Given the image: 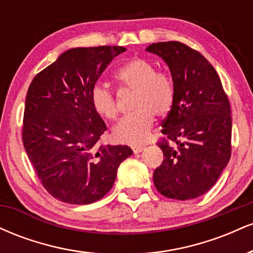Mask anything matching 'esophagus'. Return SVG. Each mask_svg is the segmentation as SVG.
<instances>
[{"label":"esophagus","instance_id":"obj_1","mask_svg":"<svg viewBox=\"0 0 253 253\" xmlns=\"http://www.w3.org/2000/svg\"><path fill=\"white\" fill-rule=\"evenodd\" d=\"M144 149H145L144 146H133V147H132L133 152H134V153H140L141 151H143Z\"/></svg>","mask_w":253,"mask_h":253}]
</instances>
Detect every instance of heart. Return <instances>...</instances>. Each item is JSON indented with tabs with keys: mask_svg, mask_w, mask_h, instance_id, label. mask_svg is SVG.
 Listing matches in <instances>:
<instances>
[{
	"mask_svg": "<svg viewBox=\"0 0 253 253\" xmlns=\"http://www.w3.org/2000/svg\"><path fill=\"white\" fill-rule=\"evenodd\" d=\"M115 78L126 89L134 90L132 114L121 119L113 128V138L120 144L139 145L144 143L157 117H165L175 102L176 89L173 80L165 72L157 71L151 60L135 57L125 63L117 71ZM90 102L101 117L114 120L119 107L113 90L96 83L90 90Z\"/></svg>",
	"mask_w": 253,
	"mask_h": 253,
	"instance_id": "1",
	"label": "heart"
}]
</instances>
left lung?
I'll list each match as a JSON object with an SVG mask.
<instances>
[{
	"instance_id": "obj_1",
	"label": "left lung",
	"mask_w": 253,
	"mask_h": 253,
	"mask_svg": "<svg viewBox=\"0 0 253 253\" xmlns=\"http://www.w3.org/2000/svg\"><path fill=\"white\" fill-rule=\"evenodd\" d=\"M147 52L162 57L175 83L172 108L158 141L164 161L153 172L162 195L190 200L215 184L231 158V106L211 64L185 43L156 42Z\"/></svg>"
}]
</instances>
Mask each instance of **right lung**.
<instances>
[{"instance_id": "obj_1", "label": "right lung", "mask_w": 253, "mask_h": 253, "mask_svg": "<svg viewBox=\"0 0 253 253\" xmlns=\"http://www.w3.org/2000/svg\"><path fill=\"white\" fill-rule=\"evenodd\" d=\"M123 46L64 52L32 81L25 102L22 143L48 194L71 205L96 202L112 189L126 145H98L107 129L90 90Z\"/></svg>"}]
</instances>
